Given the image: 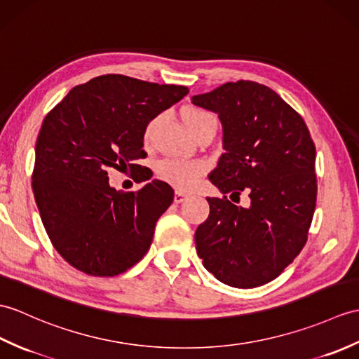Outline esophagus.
<instances>
[{"label":"esophagus","instance_id":"obj_1","mask_svg":"<svg viewBox=\"0 0 359 359\" xmlns=\"http://www.w3.org/2000/svg\"><path fill=\"white\" fill-rule=\"evenodd\" d=\"M187 198H188V196H185L183 193H180V191H177L176 196H174V203H177V205H179V203H183Z\"/></svg>","mask_w":359,"mask_h":359}]
</instances>
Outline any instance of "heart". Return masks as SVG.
Here are the masks:
<instances>
[{
	"mask_svg": "<svg viewBox=\"0 0 359 359\" xmlns=\"http://www.w3.org/2000/svg\"><path fill=\"white\" fill-rule=\"evenodd\" d=\"M183 122L188 130L196 135L197 131L206 127L217 128V119L210 111L200 107H189L182 113ZM154 127V122H149L145 130V137H149ZM157 176L162 180L171 183L180 191H187L196 187L198 177L205 172L203 163L196 161H180V159H163L157 163Z\"/></svg>",
	"mask_w": 359,
	"mask_h": 359,
	"instance_id": "heart-1",
	"label": "heart"
}]
</instances>
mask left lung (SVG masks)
I'll return each instance as SVG.
<instances>
[{
	"label": "left lung",
	"mask_w": 359,
	"mask_h": 359,
	"mask_svg": "<svg viewBox=\"0 0 359 359\" xmlns=\"http://www.w3.org/2000/svg\"><path fill=\"white\" fill-rule=\"evenodd\" d=\"M193 104L215 111L223 153L210 180L223 194L249 193L241 208L206 197L210 215L196 231L197 255L232 287H257L302 252L316 203L315 144L292 107L254 81L226 82ZM231 196V197H232Z\"/></svg>",
	"instance_id": "1"
}]
</instances>
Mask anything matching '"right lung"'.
<instances>
[{"label": "right lung", "mask_w": 359, "mask_h": 359, "mask_svg": "<svg viewBox=\"0 0 359 359\" xmlns=\"http://www.w3.org/2000/svg\"><path fill=\"white\" fill-rule=\"evenodd\" d=\"M183 86L102 74L73 87L50 110L36 139L32 188L47 236L64 260L93 277L140 262L174 191L153 180L116 191L108 168L133 170L147 125L188 95Z\"/></svg>", "instance_id": "add662e5"}]
</instances>
